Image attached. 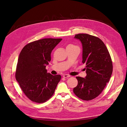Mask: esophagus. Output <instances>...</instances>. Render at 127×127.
Returning <instances> with one entry per match:
<instances>
[{
    "mask_svg": "<svg viewBox=\"0 0 127 127\" xmlns=\"http://www.w3.org/2000/svg\"><path fill=\"white\" fill-rule=\"evenodd\" d=\"M70 77V75H69V74H64V75H63V77L64 78H69V77Z\"/></svg>",
    "mask_w": 127,
    "mask_h": 127,
    "instance_id": "obj_1",
    "label": "esophagus"
}]
</instances>
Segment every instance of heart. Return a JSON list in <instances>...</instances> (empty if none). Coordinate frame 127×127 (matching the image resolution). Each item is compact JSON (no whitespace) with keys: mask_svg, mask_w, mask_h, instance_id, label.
<instances>
[{"mask_svg":"<svg viewBox=\"0 0 127 127\" xmlns=\"http://www.w3.org/2000/svg\"><path fill=\"white\" fill-rule=\"evenodd\" d=\"M68 46H73V45H69Z\"/></svg>","mask_w":127,"mask_h":127,"instance_id":"1","label":"heart"}]
</instances>
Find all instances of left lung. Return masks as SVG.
Segmentation results:
<instances>
[{
    "mask_svg": "<svg viewBox=\"0 0 127 127\" xmlns=\"http://www.w3.org/2000/svg\"><path fill=\"white\" fill-rule=\"evenodd\" d=\"M74 38L82 45V63L86 64L85 78L77 77L78 83L73 88L75 95L84 100L98 96L108 83L113 72V64L108 50L99 38L87 34H78Z\"/></svg>",
    "mask_w": 127,
    "mask_h": 127,
    "instance_id": "obj_1",
    "label": "left lung"
}]
</instances>
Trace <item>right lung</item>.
Listing matches in <instances>:
<instances>
[{"label": "right lung", "mask_w": 127, "mask_h": 127, "mask_svg": "<svg viewBox=\"0 0 127 127\" xmlns=\"http://www.w3.org/2000/svg\"><path fill=\"white\" fill-rule=\"evenodd\" d=\"M62 38H43L23 48L18 60L16 79L23 93L32 101L46 102L54 94L60 75L47 73L51 53Z\"/></svg>", "instance_id": "1"}]
</instances>
